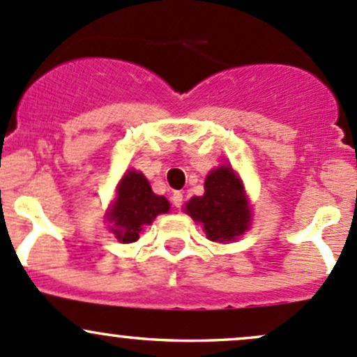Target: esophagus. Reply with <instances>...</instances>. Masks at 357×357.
<instances>
[{"label":"esophagus","instance_id":"esophagus-1","mask_svg":"<svg viewBox=\"0 0 357 357\" xmlns=\"http://www.w3.org/2000/svg\"><path fill=\"white\" fill-rule=\"evenodd\" d=\"M171 202H172V205H174L176 208H179L183 205V193L181 191H174V193H172V197H171Z\"/></svg>","mask_w":357,"mask_h":357}]
</instances>
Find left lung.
<instances>
[{"instance_id":"1","label":"left lung","mask_w":357,"mask_h":357,"mask_svg":"<svg viewBox=\"0 0 357 357\" xmlns=\"http://www.w3.org/2000/svg\"><path fill=\"white\" fill-rule=\"evenodd\" d=\"M204 197H193L185 212L204 226L213 243H231L250 229L251 208L245 186L231 166H219L205 178Z\"/></svg>"}]
</instances>
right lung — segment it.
<instances>
[{"label":"right lung","instance_id":"right-lung-1","mask_svg":"<svg viewBox=\"0 0 357 357\" xmlns=\"http://www.w3.org/2000/svg\"><path fill=\"white\" fill-rule=\"evenodd\" d=\"M169 207L166 198L153 193L142 172L126 171L107 210V220L119 243H135L144 226H150L159 213L169 212Z\"/></svg>","mask_w":357,"mask_h":357}]
</instances>
